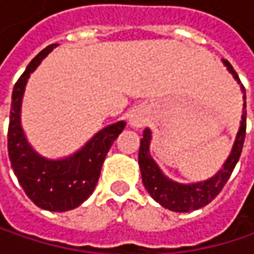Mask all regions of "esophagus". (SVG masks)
Segmentation results:
<instances>
[{
	"label": "esophagus",
	"mask_w": 254,
	"mask_h": 254,
	"mask_svg": "<svg viewBox=\"0 0 254 254\" xmlns=\"http://www.w3.org/2000/svg\"><path fill=\"white\" fill-rule=\"evenodd\" d=\"M142 124H144V121H142V118L139 115H135V116L130 118V125L133 127H141Z\"/></svg>",
	"instance_id": "1"
}]
</instances>
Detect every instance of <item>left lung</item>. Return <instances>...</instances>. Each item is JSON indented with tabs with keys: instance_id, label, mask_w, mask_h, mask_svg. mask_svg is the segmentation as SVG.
I'll return each mask as SVG.
<instances>
[{
	"instance_id": "8db88e82",
	"label": "left lung",
	"mask_w": 254,
	"mask_h": 254,
	"mask_svg": "<svg viewBox=\"0 0 254 254\" xmlns=\"http://www.w3.org/2000/svg\"><path fill=\"white\" fill-rule=\"evenodd\" d=\"M222 62L227 66L229 73H232L235 80H238V83L241 85V91L244 94L243 98L246 100V89L237 75V72L234 70V67L231 66L228 60H222ZM244 109H246V103H244ZM246 115L247 113L244 110L243 118H241L240 130L237 133V139L234 142L232 151L229 154L228 160L225 162L224 168L215 177L204 181V182L188 184V185L174 182L162 174V171L159 169V166L156 165V162L151 159V156L148 153L151 132H150V129H145L142 133L141 145H139L138 163H139V169H141L142 184L147 188V191L150 192V195L159 204H162L163 207L174 210V212H191V210H197V209L209 204L222 191V188L228 182L229 177L241 156V150H243V144H244V138H246V127H247Z\"/></svg>"
}]
</instances>
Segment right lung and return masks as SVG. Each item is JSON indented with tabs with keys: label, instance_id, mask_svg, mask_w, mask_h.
Listing matches in <instances>:
<instances>
[{
	"label": "right lung",
	"instance_id": "obj_1",
	"mask_svg": "<svg viewBox=\"0 0 254 254\" xmlns=\"http://www.w3.org/2000/svg\"><path fill=\"white\" fill-rule=\"evenodd\" d=\"M56 47L57 45L53 44L44 48L27 64L23 75L14 85L7 147L11 168L26 195L41 209L50 212H66L82 204L92 194L106 154L127 124L118 122L104 127L95 133L82 150L67 159L48 160L33 151L20 127L22 97L29 75Z\"/></svg>",
	"mask_w": 254,
	"mask_h": 254
}]
</instances>
